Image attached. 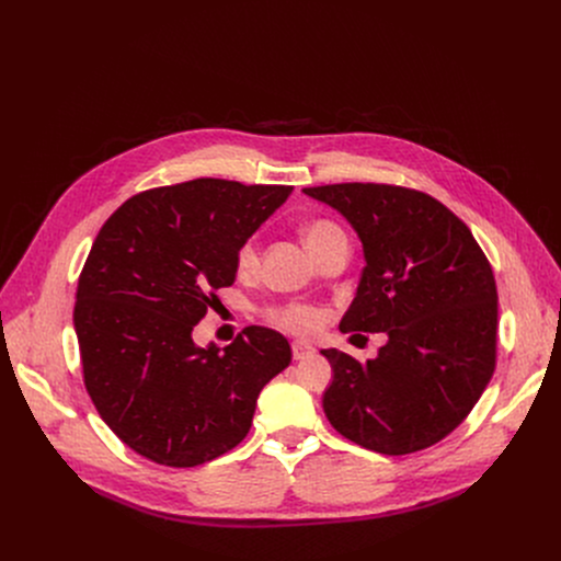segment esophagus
Returning <instances> with one entry per match:
<instances>
[{
    "label": "esophagus",
    "mask_w": 561,
    "mask_h": 561,
    "mask_svg": "<svg viewBox=\"0 0 561 561\" xmlns=\"http://www.w3.org/2000/svg\"><path fill=\"white\" fill-rule=\"evenodd\" d=\"M310 353H314V348H312L308 342H301V340H295V342H293V359H304V357H308Z\"/></svg>",
    "instance_id": "obj_1"
}]
</instances>
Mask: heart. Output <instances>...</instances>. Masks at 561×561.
<instances>
[{"label":"heart","mask_w":561,"mask_h":561,"mask_svg":"<svg viewBox=\"0 0 561 561\" xmlns=\"http://www.w3.org/2000/svg\"><path fill=\"white\" fill-rule=\"evenodd\" d=\"M335 239H346V234L331 219H314L306 226V242L312 253L322 251L324 247L335 242ZM257 264H260V242H257V234H251L237 249V268L239 271H255ZM268 317L275 324H279L288 331H295V333H310L319 327V322H322V314H319L317 308L299 304V301L271 306Z\"/></svg>","instance_id":"heart-1"}]
</instances>
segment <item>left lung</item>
<instances>
[{
    "label": "left lung",
    "mask_w": 561,
    "mask_h": 561,
    "mask_svg": "<svg viewBox=\"0 0 561 561\" xmlns=\"http://www.w3.org/2000/svg\"><path fill=\"white\" fill-rule=\"evenodd\" d=\"M306 195L357 230L366 266L342 333H386L375 359L329 348L324 413L346 439L409 455L450 435L497 362V286L470 228L435 197L392 184H329ZM353 335V337H355Z\"/></svg>",
    "instance_id": "left-lung-1"
}]
</instances>
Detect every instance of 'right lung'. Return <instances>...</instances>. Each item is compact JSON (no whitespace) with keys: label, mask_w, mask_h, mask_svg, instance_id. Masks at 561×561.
I'll return each instance as SVG.
<instances>
[{"label":"right lung","mask_w":561,"mask_h":561,"mask_svg":"<svg viewBox=\"0 0 561 561\" xmlns=\"http://www.w3.org/2000/svg\"><path fill=\"white\" fill-rule=\"evenodd\" d=\"M293 186L199 178L126 199L98 232L72 310L84 386L141 457L173 468L242 442L262 388L290 364L288 340L249 327L199 348L193 329L237 273V249Z\"/></svg>","instance_id":"obj_1"}]
</instances>
